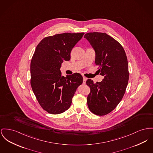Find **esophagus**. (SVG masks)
<instances>
[{"instance_id":"34e87169","label":"esophagus","mask_w":153,"mask_h":153,"mask_svg":"<svg viewBox=\"0 0 153 153\" xmlns=\"http://www.w3.org/2000/svg\"><path fill=\"white\" fill-rule=\"evenodd\" d=\"M87 78L85 77H83V84H85L86 82V80H87Z\"/></svg>"}]
</instances>
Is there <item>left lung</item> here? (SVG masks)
<instances>
[{"label":"left lung","mask_w":153,"mask_h":153,"mask_svg":"<svg viewBox=\"0 0 153 153\" xmlns=\"http://www.w3.org/2000/svg\"><path fill=\"white\" fill-rule=\"evenodd\" d=\"M84 38L94 49L98 71L104 76L101 82L86 81L91 90L87 105L94 114L105 116L117 107L125 94L129 80L126 55L123 46L105 33H87Z\"/></svg>","instance_id":"left-lung-1"}]
</instances>
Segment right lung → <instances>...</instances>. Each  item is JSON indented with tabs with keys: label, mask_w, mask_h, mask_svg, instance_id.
Wrapping results in <instances>:
<instances>
[{
	"label": "right lung",
	"mask_w": 153,
	"mask_h": 153,
	"mask_svg": "<svg viewBox=\"0 0 153 153\" xmlns=\"http://www.w3.org/2000/svg\"><path fill=\"white\" fill-rule=\"evenodd\" d=\"M84 34L46 37L36 47L30 62V85L40 105L50 114H60L70 108L76 91L82 83L80 73L65 77L60 68L63 61L71 59L72 48Z\"/></svg>",
	"instance_id": "right-lung-1"
}]
</instances>
